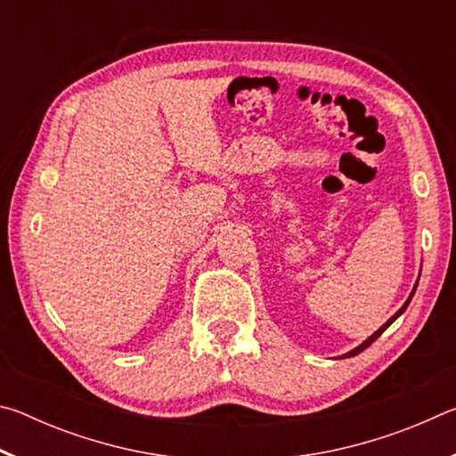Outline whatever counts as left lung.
I'll list each match as a JSON object with an SVG mask.
<instances>
[{"label": "left lung", "mask_w": 456, "mask_h": 456, "mask_svg": "<svg viewBox=\"0 0 456 456\" xmlns=\"http://www.w3.org/2000/svg\"><path fill=\"white\" fill-rule=\"evenodd\" d=\"M416 285H419V280H416ZM416 285H414V288H412V291H411V296H408V299H406V302H404V305L403 307H400V310L395 314V315H392V318L388 320V322H386L384 323V326H380V328H378L376 331H374V334L372 336H370V338H366L364 339V342H362L360 346H356V348H354V350H350V352H346V354H342V356H339V358H352V356H358V354L360 352H364L366 348H368V346L370 344H372L374 342V339H378V338H380L382 334H384V330L386 328H390V323H395L398 318H400V315H403L404 314V310H406V307H408V304H411V299H412V296H414V291H416Z\"/></svg>", "instance_id": "8db88e82"}]
</instances>
